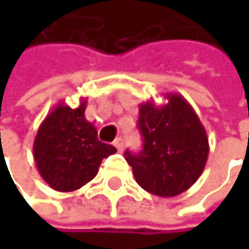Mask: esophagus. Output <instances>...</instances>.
Returning a JSON list of instances; mask_svg holds the SVG:
<instances>
[{"label": "esophagus", "mask_w": 249, "mask_h": 249, "mask_svg": "<svg viewBox=\"0 0 249 249\" xmlns=\"http://www.w3.org/2000/svg\"><path fill=\"white\" fill-rule=\"evenodd\" d=\"M114 145L117 147V150L121 153L123 150H124V141H123V138H117L115 141H114Z\"/></svg>", "instance_id": "obj_1"}]
</instances>
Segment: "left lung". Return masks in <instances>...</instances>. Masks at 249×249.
<instances>
[{"label": "left lung", "mask_w": 249, "mask_h": 249, "mask_svg": "<svg viewBox=\"0 0 249 249\" xmlns=\"http://www.w3.org/2000/svg\"><path fill=\"white\" fill-rule=\"evenodd\" d=\"M167 104L147 101L140 105L138 128L142 150L125 151L137 183L160 197H174L203 173L209 141L206 129L192 105L180 93H166Z\"/></svg>", "instance_id": "8db88e82"}]
</instances>
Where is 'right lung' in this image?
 Instances as JSON below:
<instances>
[{
    "mask_svg": "<svg viewBox=\"0 0 249 249\" xmlns=\"http://www.w3.org/2000/svg\"><path fill=\"white\" fill-rule=\"evenodd\" d=\"M86 99L77 108L59 102L38 126L33 156L41 178L57 192H73L90 181L115 147L98 140L95 125L85 118Z\"/></svg>",
    "mask_w": 249,
    "mask_h": 249,
    "instance_id": "1",
    "label": "right lung"
}]
</instances>
